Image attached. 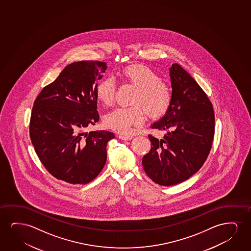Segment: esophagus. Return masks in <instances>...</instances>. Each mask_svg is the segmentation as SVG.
Masks as SVG:
<instances>
[{"label": "esophagus", "mask_w": 251, "mask_h": 251, "mask_svg": "<svg viewBox=\"0 0 251 251\" xmlns=\"http://www.w3.org/2000/svg\"><path fill=\"white\" fill-rule=\"evenodd\" d=\"M117 137L123 141H131L133 139V135H125V134H119Z\"/></svg>", "instance_id": "34e87169"}]
</instances>
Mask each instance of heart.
<instances>
[{
	"mask_svg": "<svg viewBox=\"0 0 251 251\" xmlns=\"http://www.w3.org/2000/svg\"><path fill=\"white\" fill-rule=\"evenodd\" d=\"M122 82L135 88L128 108H117L105 115L103 124L120 134L130 133L133 127L143 124L146 113L152 119L163 117L171 106L172 91L167 83L148 66L134 63L124 67L117 74ZM116 85L112 79L105 78L98 84L96 97L104 106L114 102Z\"/></svg>",
	"mask_w": 251,
	"mask_h": 251,
	"instance_id": "obj_1",
	"label": "heart"
}]
</instances>
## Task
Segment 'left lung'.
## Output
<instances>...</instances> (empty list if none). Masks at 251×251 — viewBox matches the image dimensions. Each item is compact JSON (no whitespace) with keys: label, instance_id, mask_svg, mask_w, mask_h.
Masks as SVG:
<instances>
[{"label":"left lung","instance_id":"left-lung-1","mask_svg":"<svg viewBox=\"0 0 251 251\" xmlns=\"http://www.w3.org/2000/svg\"><path fill=\"white\" fill-rule=\"evenodd\" d=\"M172 101L151 128L166 131L161 140L148 135L151 148L142 158L147 175L162 186L189 179L206 161L213 144L214 112L209 99L177 63L170 69Z\"/></svg>","mask_w":251,"mask_h":251}]
</instances>
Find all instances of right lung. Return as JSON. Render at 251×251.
I'll return each instance as SVG.
<instances>
[{"label": "right lung", "instance_id": "add662e5", "mask_svg": "<svg viewBox=\"0 0 251 251\" xmlns=\"http://www.w3.org/2000/svg\"><path fill=\"white\" fill-rule=\"evenodd\" d=\"M105 62H73L43 88L35 100L30 137L35 151L53 176L71 184H86L106 163L110 131L85 132L100 120L97 111L98 80Z\"/></svg>", "mask_w": 251, "mask_h": 251}]
</instances>
